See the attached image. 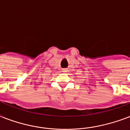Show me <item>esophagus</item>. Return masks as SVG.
Here are the masks:
<instances>
[{"label": "esophagus", "mask_w": 130, "mask_h": 130, "mask_svg": "<svg viewBox=\"0 0 130 130\" xmlns=\"http://www.w3.org/2000/svg\"><path fill=\"white\" fill-rule=\"evenodd\" d=\"M67 71H68V69H67V68H64V69H62L63 72H67Z\"/></svg>", "instance_id": "obj_1"}]
</instances>
